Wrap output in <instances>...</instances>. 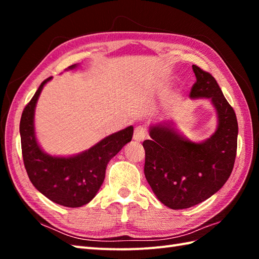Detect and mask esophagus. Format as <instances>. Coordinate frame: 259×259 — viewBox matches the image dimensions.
I'll use <instances>...</instances> for the list:
<instances>
[{
  "instance_id": "34e87169",
  "label": "esophagus",
  "mask_w": 259,
  "mask_h": 259,
  "mask_svg": "<svg viewBox=\"0 0 259 259\" xmlns=\"http://www.w3.org/2000/svg\"><path fill=\"white\" fill-rule=\"evenodd\" d=\"M146 135H147V131L146 128L142 125H138L135 128L134 131V140L136 141H144V139L146 138Z\"/></svg>"
}]
</instances>
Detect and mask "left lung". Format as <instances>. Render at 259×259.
<instances>
[{
  "mask_svg": "<svg viewBox=\"0 0 259 259\" xmlns=\"http://www.w3.org/2000/svg\"><path fill=\"white\" fill-rule=\"evenodd\" d=\"M196 82L190 98L210 99L217 112V129L208 139L192 142L160 122L145 140V176L153 194L164 206L185 209L208 199L222 188L233 171L237 151L238 123L232 106L213 76L192 65Z\"/></svg>",
  "mask_w": 259,
  "mask_h": 259,
  "instance_id": "obj_1",
  "label": "left lung"
}]
</instances>
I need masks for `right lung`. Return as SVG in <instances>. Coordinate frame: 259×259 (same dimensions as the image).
<instances>
[{"instance_id":"obj_1","label":"right lung","mask_w":259,"mask_h":259,"mask_svg":"<svg viewBox=\"0 0 259 259\" xmlns=\"http://www.w3.org/2000/svg\"><path fill=\"white\" fill-rule=\"evenodd\" d=\"M78 64L69 67L75 69ZM45 80L26 104L20 121L22 156L33 186L53 202L75 208L90 202L106 177L108 162L133 139L134 126L110 135L83 152L70 157L50 156L37 144L34 130V111Z\"/></svg>"}]
</instances>
